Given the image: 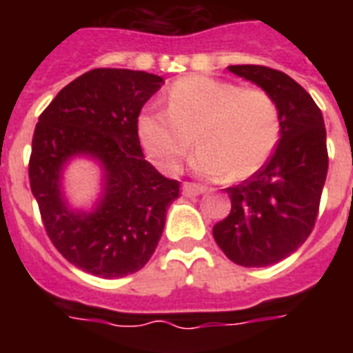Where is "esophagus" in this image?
<instances>
[{"mask_svg":"<svg viewBox=\"0 0 353 353\" xmlns=\"http://www.w3.org/2000/svg\"><path fill=\"white\" fill-rule=\"evenodd\" d=\"M203 192H207V187H203V185H196V183H185L183 185V196L185 198H194V196H199Z\"/></svg>","mask_w":353,"mask_h":353,"instance_id":"obj_1","label":"esophagus"}]
</instances>
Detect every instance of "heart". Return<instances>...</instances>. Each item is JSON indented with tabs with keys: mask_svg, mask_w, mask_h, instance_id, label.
I'll list each match as a JSON object with an SVG mask.
<instances>
[{
	"mask_svg": "<svg viewBox=\"0 0 353 353\" xmlns=\"http://www.w3.org/2000/svg\"><path fill=\"white\" fill-rule=\"evenodd\" d=\"M139 139L161 170L174 174L198 141L192 168L201 176L245 179L269 159L280 133L268 91L210 77H188L168 90V110L139 115Z\"/></svg>",
	"mask_w": 353,
	"mask_h": 353,
	"instance_id": "obj_1",
	"label": "heart"
}]
</instances>
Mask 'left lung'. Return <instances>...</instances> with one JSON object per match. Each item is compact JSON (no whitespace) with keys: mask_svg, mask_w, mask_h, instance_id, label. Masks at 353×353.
I'll return each instance as SVG.
<instances>
[{"mask_svg":"<svg viewBox=\"0 0 353 353\" xmlns=\"http://www.w3.org/2000/svg\"><path fill=\"white\" fill-rule=\"evenodd\" d=\"M268 91L279 106L280 139L268 163L225 188L231 214L212 229L225 256L243 268H265L295 252L312 234L328 174L323 113L310 93L282 71L229 65Z\"/></svg>","mask_w":353,"mask_h":353,"instance_id":"left-lung-1","label":"left lung"}]
</instances>
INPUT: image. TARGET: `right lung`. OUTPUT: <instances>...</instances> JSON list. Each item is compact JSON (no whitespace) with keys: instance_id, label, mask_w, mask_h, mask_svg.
I'll list each match as a JSON object with an SVG mask.
<instances>
[{"instance_id":"obj_1","label":"right lung","mask_w":353,"mask_h":353,"mask_svg":"<svg viewBox=\"0 0 353 353\" xmlns=\"http://www.w3.org/2000/svg\"><path fill=\"white\" fill-rule=\"evenodd\" d=\"M157 74L91 69L58 93L38 119L29 181L52 245L82 271L121 279L146 265L165 229L179 181L144 159L137 121L159 90ZM91 154L105 168V194L93 213H74L59 190L63 165Z\"/></svg>"}]
</instances>
